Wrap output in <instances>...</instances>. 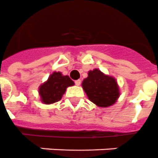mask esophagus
<instances>
[{
  "instance_id": "34e87169",
  "label": "esophagus",
  "mask_w": 158,
  "mask_h": 158,
  "mask_svg": "<svg viewBox=\"0 0 158 158\" xmlns=\"http://www.w3.org/2000/svg\"><path fill=\"white\" fill-rule=\"evenodd\" d=\"M81 80L75 81V84L77 85H81Z\"/></svg>"
}]
</instances>
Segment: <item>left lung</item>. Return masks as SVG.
<instances>
[{"label": "left lung", "instance_id": "obj_1", "mask_svg": "<svg viewBox=\"0 0 158 158\" xmlns=\"http://www.w3.org/2000/svg\"><path fill=\"white\" fill-rule=\"evenodd\" d=\"M81 85L89 100L101 108L114 104L120 96L116 79L97 69L89 71Z\"/></svg>", "mask_w": 158, "mask_h": 158}]
</instances>
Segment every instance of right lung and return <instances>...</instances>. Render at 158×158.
<instances>
[{"label": "right lung", "instance_id": "1", "mask_svg": "<svg viewBox=\"0 0 158 158\" xmlns=\"http://www.w3.org/2000/svg\"><path fill=\"white\" fill-rule=\"evenodd\" d=\"M73 85L74 82L69 76H64L60 72H54L39 87L41 102L45 104L56 103L62 99L67 88Z\"/></svg>", "mask_w": 158, "mask_h": 158}]
</instances>
